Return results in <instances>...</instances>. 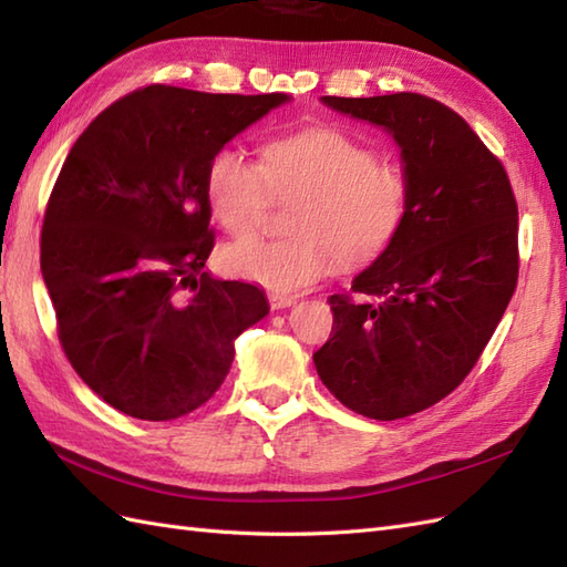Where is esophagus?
I'll use <instances>...</instances> for the list:
<instances>
[{
	"label": "esophagus",
	"instance_id": "34e87169",
	"mask_svg": "<svg viewBox=\"0 0 567 567\" xmlns=\"http://www.w3.org/2000/svg\"><path fill=\"white\" fill-rule=\"evenodd\" d=\"M268 301H270V309H272V311H280V309L292 307L295 301H297V297L282 295V292H268Z\"/></svg>",
	"mask_w": 567,
	"mask_h": 567
}]
</instances>
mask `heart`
Returning <instances> with one entry per match:
<instances>
[{"mask_svg":"<svg viewBox=\"0 0 567 567\" xmlns=\"http://www.w3.org/2000/svg\"><path fill=\"white\" fill-rule=\"evenodd\" d=\"M272 193H299L289 215L295 234L248 239L221 248V268L272 292H297L340 262L364 268L389 251L403 227L408 183L401 168L377 162L360 142L313 127L268 142L260 166L241 150L221 147L205 174L215 221L234 236L251 234Z\"/></svg>","mask_w":567,"mask_h":567,"instance_id":"1","label":"heart"}]
</instances>
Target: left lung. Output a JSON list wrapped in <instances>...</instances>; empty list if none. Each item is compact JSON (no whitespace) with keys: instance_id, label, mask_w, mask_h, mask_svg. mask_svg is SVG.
<instances>
[{"instance_id":"1","label":"left lung","mask_w":567,"mask_h":567,"mask_svg":"<svg viewBox=\"0 0 567 567\" xmlns=\"http://www.w3.org/2000/svg\"><path fill=\"white\" fill-rule=\"evenodd\" d=\"M321 101L396 140L408 209L352 292L328 297L333 331L313 364L350 411L405 417L462 384L503 319L519 275L517 200L505 166L444 103L411 91Z\"/></svg>"}]
</instances>
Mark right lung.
<instances>
[{"instance_id":"obj_1","label":"right lung","mask_w":567,"mask_h":567,"mask_svg":"<svg viewBox=\"0 0 567 567\" xmlns=\"http://www.w3.org/2000/svg\"><path fill=\"white\" fill-rule=\"evenodd\" d=\"M287 94L152 84L84 130L50 193L41 270L74 372L115 411L174 420L213 399L234 340L268 313L256 285L215 280L205 174Z\"/></svg>"}]
</instances>
